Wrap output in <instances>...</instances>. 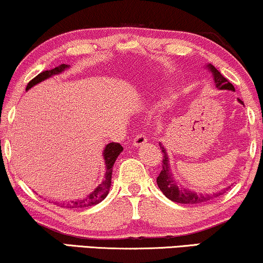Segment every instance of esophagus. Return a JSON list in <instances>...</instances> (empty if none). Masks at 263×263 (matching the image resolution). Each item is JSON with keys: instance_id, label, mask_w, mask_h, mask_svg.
<instances>
[{"instance_id": "obj_1", "label": "esophagus", "mask_w": 263, "mask_h": 263, "mask_svg": "<svg viewBox=\"0 0 263 263\" xmlns=\"http://www.w3.org/2000/svg\"><path fill=\"white\" fill-rule=\"evenodd\" d=\"M145 143H147V137H145L144 134H138L134 138V147H136V148L141 147V145L145 144Z\"/></svg>"}]
</instances>
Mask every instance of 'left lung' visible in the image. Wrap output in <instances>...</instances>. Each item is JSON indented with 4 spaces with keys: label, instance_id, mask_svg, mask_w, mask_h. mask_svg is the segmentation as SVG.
I'll return each mask as SVG.
<instances>
[{
    "label": "left lung",
    "instance_id": "obj_1",
    "mask_svg": "<svg viewBox=\"0 0 263 263\" xmlns=\"http://www.w3.org/2000/svg\"><path fill=\"white\" fill-rule=\"evenodd\" d=\"M205 68L212 74L215 85L218 89L234 91V86L232 85L214 65L206 64ZM238 102L242 104L240 99H238ZM159 145H160L162 153V170L160 172V175L158 176V178H156V183H158V187L160 188L162 194H164L166 198L175 202H179V204H200V202H205L210 200L212 198L220 197V195L223 194L224 189L221 192L212 193V194H201V193L192 192L187 188L181 187L178 182L175 179L174 175H172L167 151H166V148L162 145V143H159Z\"/></svg>",
    "mask_w": 263,
    "mask_h": 263
}]
</instances>
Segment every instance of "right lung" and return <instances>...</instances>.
I'll return each mask as SVG.
<instances>
[{"instance_id":"right-lung-1","label":"right lung","mask_w":263,"mask_h":263,"mask_svg":"<svg viewBox=\"0 0 263 263\" xmlns=\"http://www.w3.org/2000/svg\"><path fill=\"white\" fill-rule=\"evenodd\" d=\"M70 68V65L62 64L57 66V68L52 69V70H46L42 71L41 74H39L35 79H32L31 81L29 82L28 86H26V91H29L30 88L34 87L35 85L40 84V82L45 81L49 78L54 75L62 74L63 71H65L66 69ZM124 151V148L121 147V144L119 143H109V144L105 145L104 151H103V158H104V164H105V175L104 178H103L102 183L98 184L93 191L89 193V194L86 195L85 198L82 199H74V200L69 201H55V204L61 208H68V209H82V208H88V206L97 205L102 200H104L105 197L108 195L109 189H110L111 185V175H112V166H114L116 159L120 155V153Z\"/></svg>"}]
</instances>
